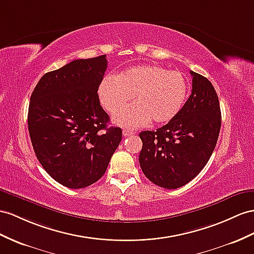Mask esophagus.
Segmentation results:
<instances>
[{"label":"esophagus","instance_id":"34e87169","mask_svg":"<svg viewBox=\"0 0 254 254\" xmlns=\"http://www.w3.org/2000/svg\"><path fill=\"white\" fill-rule=\"evenodd\" d=\"M122 133H123V136H126V137H127V136H131V135L134 134L133 131H129V129H127V128L123 129Z\"/></svg>","mask_w":254,"mask_h":254}]
</instances>
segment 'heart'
I'll return each mask as SVG.
<instances>
[{
  "instance_id": "1",
  "label": "heart",
  "mask_w": 254,
  "mask_h": 254,
  "mask_svg": "<svg viewBox=\"0 0 254 254\" xmlns=\"http://www.w3.org/2000/svg\"><path fill=\"white\" fill-rule=\"evenodd\" d=\"M189 84L180 71L168 70L159 65H142L122 71L118 76H106L101 81L99 99L109 112H116L131 96L136 104L117 112L113 120L127 128L155 123H165L183 108Z\"/></svg>"
}]
</instances>
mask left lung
<instances>
[{
	"instance_id": "8db88e82",
	"label": "left lung",
	"mask_w": 254,
	"mask_h": 254,
	"mask_svg": "<svg viewBox=\"0 0 254 254\" xmlns=\"http://www.w3.org/2000/svg\"><path fill=\"white\" fill-rule=\"evenodd\" d=\"M192 92L179 114L157 131L139 134V164L145 176L161 188L177 189L203 170L217 145L221 110L216 90L195 71Z\"/></svg>"
}]
</instances>
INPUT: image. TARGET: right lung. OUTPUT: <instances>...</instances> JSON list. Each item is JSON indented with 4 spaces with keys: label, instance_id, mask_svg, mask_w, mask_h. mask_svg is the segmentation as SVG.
Returning <instances> with one entry per match:
<instances>
[{
    "label": "right lung",
    "instance_id": "obj_1",
    "mask_svg": "<svg viewBox=\"0 0 254 254\" xmlns=\"http://www.w3.org/2000/svg\"><path fill=\"white\" fill-rule=\"evenodd\" d=\"M107 68L106 56L74 60L45 74L32 92L28 127L37 160L51 178L81 189L105 174L122 139L97 90Z\"/></svg>",
    "mask_w": 254,
    "mask_h": 254
}]
</instances>
